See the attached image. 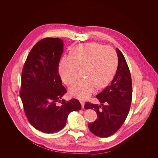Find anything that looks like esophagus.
Wrapping results in <instances>:
<instances>
[{"label":"esophagus","instance_id":"34e87169","mask_svg":"<svg viewBox=\"0 0 158 158\" xmlns=\"http://www.w3.org/2000/svg\"><path fill=\"white\" fill-rule=\"evenodd\" d=\"M80 102H81V105H82V108H84L85 102H84V101H80Z\"/></svg>","mask_w":158,"mask_h":158}]
</instances>
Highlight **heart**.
Wrapping results in <instances>:
<instances>
[{"mask_svg": "<svg viewBox=\"0 0 158 158\" xmlns=\"http://www.w3.org/2000/svg\"><path fill=\"white\" fill-rule=\"evenodd\" d=\"M118 65L117 54L113 47L92 43L75 46L70 56L60 61L59 73L66 85L72 84L77 77V71L82 70L85 77L69 88L70 95L79 99H87L97 86L104 88L111 81Z\"/></svg>", "mask_w": 158, "mask_h": 158, "instance_id": "b5f03b06", "label": "heart"}]
</instances>
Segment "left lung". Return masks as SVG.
<instances>
[{
	"mask_svg": "<svg viewBox=\"0 0 158 158\" xmlns=\"http://www.w3.org/2000/svg\"><path fill=\"white\" fill-rule=\"evenodd\" d=\"M118 63L116 74L111 84L97 95L101 105L86 103L85 109L96 111L98 118L88 127L90 131L100 137L113 135L121 127L129 112L132 99L131 75L126 59L116 48ZM102 106H101V105Z\"/></svg>",
	"mask_w": 158,
	"mask_h": 158,
	"instance_id": "8db88e82",
	"label": "left lung"
}]
</instances>
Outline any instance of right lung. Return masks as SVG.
Masks as SVG:
<instances>
[{"mask_svg":"<svg viewBox=\"0 0 158 158\" xmlns=\"http://www.w3.org/2000/svg\"><path fill=\"white\" fill-rule=\"evenodd\" d=\"M59 38H46L33 47L23 68L20 96L31 124L45 133L59 131L72 111L81 109L79 101L62 99L67 90L62 85L59 65L63 52Z\"/></svg>","mask_w":158,"mask_h":158,"instance_id":"right-lung-1","label":"right lung"}]
</instances>
